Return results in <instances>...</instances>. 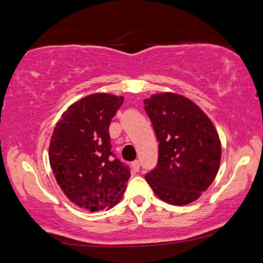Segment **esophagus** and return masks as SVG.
I'll use <instances>...</instances> for the list:
<instances>
[{
    "instance_id": "1",
    "label": "esophagus",
    "mask_w": 263,
    "mask_h": 263,
    "mask_svg": "<svg viewBox=\"0 0 263 263\" xmlns=\"http://www.w3.org/2000/svg\"><path fill=\"white\" fill-rule=\"evenodd\" d=\"M131 165H132V168L136 170V172H139V169H140V163H139V161H138V160L133 161L132 163H131Z\"/></svg>"
}]
</instances>
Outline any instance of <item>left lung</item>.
Segmentation results:
<instances>
[{
  "mask_svg": "<svg viewBox=\"0 0 263 263\" xmlns=\"http://www.w3.org/2000/svg\"><path fill=\"white\" fill-rule=\"evenodd\" d=\"M158 142L156 167L145 175L155 194L187 205L206 191L219 169V136L206 114L183 96L164 93L144 101Z\"/></svg>",
  "mask_w": 263,
  "mask_h": 263,
  "instance_id": "1",
  "label": "left lung"
}]
</instances>
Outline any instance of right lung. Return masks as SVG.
<instances>
[{"instance_id":"1","label":"right lung","mask_w":263,"mask_h":263,"mask_svg":"<svg viewBox=\"0 0 263 263\" xmlns=\"http://www.w3.org/2000/svg\"><path fill=\"white\" fill-rule=\"evenodd\" d=\"M123 102L103 93L81 99L62 114L50 142V164L62 191L91 212L118 204L131 176L112 150L108 131Z\"/></svg>"}]
</instances>
